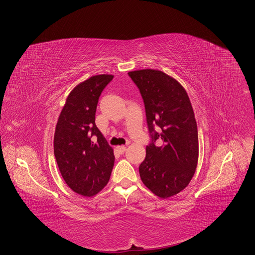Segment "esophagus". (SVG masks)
Instances as JSON below:
<instances>
[{"label":"esophagus","mask_w":255,"mask_h":255,"mask_svg":"<svg viewBox=\"0 0 255 255\" xmlns=\"http://www.w3.org/2000/svg\"><path fill=\"white\" fill-rule=\"evenodd\" d=\"M117 151H118L120 154H123V153L126 151V147H125V146H118V147H117Z\"/></svg>","instance_id":"1"}]
</instances>
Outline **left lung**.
Here are the masks:
<instances>
[{"mask_svg":"<svg viewBox=\"0 0 255 255\" xmlns=\"http://www.w3.org/2000/svg\"><path fill=\"white\" fill-rule=\"evenodd\" d=\"M128 74L144 100L152 136L139 167L140 177L154 195L168 199L188 187L198 166L199 137L192 103L183 85L161 70L147 68ZM157 139L160 146L153 144Z\"/></svg>","mask_w":255,"mask_h":255,"instance_id":"8db88e82","label":"left lung"}]
</instances>
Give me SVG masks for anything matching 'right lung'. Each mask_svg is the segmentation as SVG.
Segmentation results:
<instances>
[{
    "mask_svg": "<svg viewBox=\"0 0 255 255\" xmlns=\"http://www.w3.org/2000/svg\"><path fill=\"white\" fill-rule=\"evenodd\" d=\"M99 74L78 83L59 114L53 151L59 172L76 194L93 197L108 183L114 166L113 148L95 125L99 96L113 79Z\"/></svg>",
    "mask_w": 255,
    "mask_h": 255,
    "instance_id": "1",
    "label": "right lung"
}]
</instances>
